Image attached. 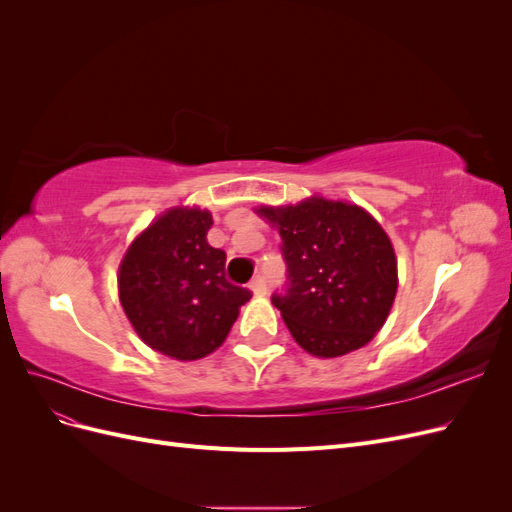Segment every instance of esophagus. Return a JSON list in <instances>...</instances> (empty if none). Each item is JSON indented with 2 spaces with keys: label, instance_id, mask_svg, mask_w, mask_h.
I'll return each instance as SVG.
<instances>
[{
  "label": "esophagus",
  "instance_id": "34e87169",
  "mask_svg": "<svg viewBox=\"0 0 512 512\" xmlns=\"http://www.w3.org/2000/svg\"><path fill=\"white\" fill-rule=\"evenodd\" d=\"M250 290L254 292V294H267V280L262 275H256L254 280L250 282Z\"/></svg>",
  "mask_w": 512,
  "mask_h": 512
}]
</instances>
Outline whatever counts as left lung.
Listing matches in <instances>:
<instances>
[{
	"mask_svg": "<svg viewBox=\"0 0 512 512\" xmlns=\"http://www.w3.org/2000/svg\"><path fill=\"white\" fill-rule=\"evenodd\" d=\"M256 213L282 237L288 282L271 301L294 342L322 359L369 344L397 292V258L382 226L359 205L320 196Z\"/></svg>",
	"mask_w": 512,
	"mask_h": 512,
	"instance_id": "obj_1",
	"label": "left lung"
}]
</instances>
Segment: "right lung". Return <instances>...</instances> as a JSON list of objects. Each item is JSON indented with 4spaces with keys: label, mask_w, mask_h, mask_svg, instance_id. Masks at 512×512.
Segmentation results:
<instances>
[{
    "label": "right lung",
    "mask_w": 512,
    "mask_h": 512,
    "mask_svg": "<svg viewBox=\"0 0 512 512\" xmlns=\"http://www.w3.org/2000/svg\"><path fill=\"white\" fill-rule=\"evenodd\" d=\"M211 213L175 207L149 224L119 265V301L134 331L156 352L196 361L218 350L252 299L226 280V254L207 243Z\"/></svg>",
    "instance_id": "1"
}]
</instances>
